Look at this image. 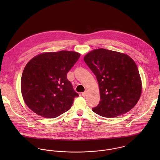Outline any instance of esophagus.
<instances>
[{
    "mask_svg": "<svg viewBox=\"0 0 160 160\" xmlns=\"http://www.w3.org/2000/svg\"><path fill=\"white\" fill-rule=\"evenodd\" d=\"M87 91H85V92H82V96H83V97H85V96H87Z\"/></svg>",
    "mask_w": 160,
    "mask_h": 160,
    "instance_id": "obj_1",
    "label": "esophagus"
}]
</instances>
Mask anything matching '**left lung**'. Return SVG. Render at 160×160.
Instances as JSON below:
<instances>
[{
    "label": "left lung",
    "mask_w": 160,
    "mask_h": 160,
    "mask_svg": "<svg viewBox=\"0 0 160 160\" xmlns=\"http://www.w3.org/2000/svg\"><path fill=\"white\" fill-rule=\"evenodd\" d=\"M83 59L99 86L101 98L99 104L92 109L94 112L113 118L135 106L142 84L138 66L130 57L101 48L90 52Z\"/></svg>",
    "instance_id": "8db88e82"
}]
</instances>
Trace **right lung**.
<instances>
[{
    "label": "right lung",
    "mask_w": 160,
    "mask_h": 160,
    "mask_svg": "<svg viewBox=\"0 0 160 160\" xmlns=\"http://www.w3.org/2000/svg\"><path fill=\"white\" fill-rule=\"evenodd\" d=\"M80 56L73 51H61L39 54L26 65L21 80L22 98L37 115L56 118L69 110L78 96L67 73Z\"/></svg>",
    "instance_id": "add662e5"
}]
</instances>
